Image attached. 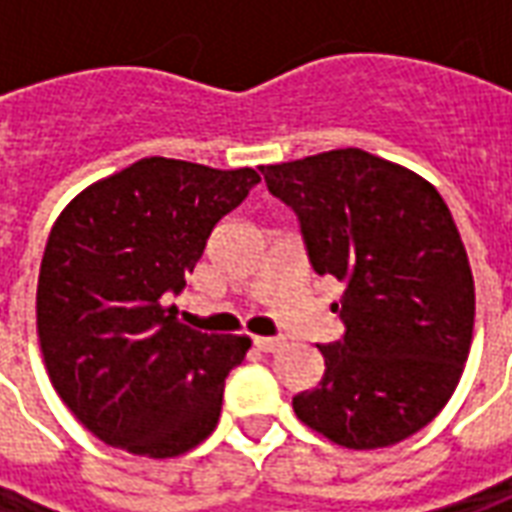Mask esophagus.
Instances as JSON below:
<instances>
[{
  "label": "esophagus",
  "instance_id": "34e87169",
  "mask_svg": "<svg viewBox=\"0 0 512 512\" xmlns=\"http://www.w3.org/2000/svg\"><path fill=\"white\" fill-rule=\"evenodd\" d=\"M255 345L266 354H277L285 348V337H255Z\"/></svg>",
  "mask_w": 512,
  "mask_h": 512
}]
</instances>
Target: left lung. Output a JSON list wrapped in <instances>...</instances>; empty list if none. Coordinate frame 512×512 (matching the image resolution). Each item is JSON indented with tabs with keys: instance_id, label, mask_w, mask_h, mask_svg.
I'll use <instances>...</instances> for the list:
<instances>
[{
	"instance_id": "left-lung-1",
	"label": "left lung",
	"mask_w": 512,
	"mask_h": 512,
	"mask_svg": "<svg viewBox=\"0 0 512 512\" xmlns=\"http://www.w3.org/2000/svg\"><path fill=\"white\" fill-rule=\"evenodd\" d=\"M299 216L315 274L345 285L332 310L343 340L318 345L321 384L296 417L348 450L414 436L461 381L474 329V279L447 202L417 172L359 147L260 167Z\"/></svg>"
}]
</instances>
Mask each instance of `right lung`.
<instances>
[{"label": "right lung", "instance_id": "add662e5", "mask_svg": "<svg viewBox=\"0 0 512 512\" xmlns=\"http://www.w3.org/2000/svg\"><path fill=\"white\" fill-rule=\"evenodd\" d=\"M255 183L249 167L150 156L87 186L51 227L38 277L43 362L73 417L117 450L175 458L216 428L249 337L194 332L164 301Z\"/></svg>", "mask_w": 512, "mask_h": 512}]
</instances>
